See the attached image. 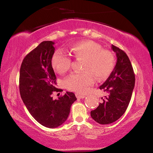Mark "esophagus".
<instances>
[{
	"label": "esophagus",
	"instance_id": "1",
	"mask_svg": "<svg viewBox=\"0 0 153 153\" xmlns=\"http://www.w3.org/2000/svg\"><path fill=\"white\" fill-rule=\"evenodd\" d=\"M76 97L77 98H85V96L84 95L80 94H79V93H76Z\"/></svg>",
	"mask_w": 153,
	"mask_h": 153
}]
</instances>
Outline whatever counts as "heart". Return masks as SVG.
Here are the masks:
<instances>
[{
  "instance_id": "obj_1",
  "label": "heart",
  "mask_w": 153,
  "mask_h": 153,
  "mask_svg": "<svg viewBox=\"0 0 153 153\" xmlns=\"http://www.w3.org/2000/svg\"><path fill=\"white\" fill-rule=\"evenodd\" d=\"M73 56L77 60L84 61L82 66L84 73L73 74L65 80V85L69 90L85 93L94 84V77L102 80L109 76L115 66V59L110 51L102 49L99 44L92 40L82 41L71 48ZM52 65L59 74L68 71L71 66V59L59 49L52 57Z\"/></svg>"
}]
</instances>
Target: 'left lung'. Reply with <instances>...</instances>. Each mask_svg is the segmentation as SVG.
Listing matches in <instances>:
<instances>
[{"label": "left lung", "instance_id": "8db88e82", "mask_svg": "<svg viewBox=\"0 0 153 153\" xmlns=\"http://www.w3.org/2000/svg\"><path fill=\"white\" fill-rule=\"evenodd\" d=\"M111 48L116 53L117 62L109 77L99 87L108 95L101 98L102 102L90 112L93 120L103 125L115 122L123 115L135 85V75L128 55L113 45Z\"/></svg>", "mask_w": 153, "mask_h": 153}]
</instances>
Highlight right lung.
I'll return each mask as SVG.
<instances>
[{
	"label": "right lung",
	"mask_w": 153,
	"mask_h": 153,
	"mask_svg": "<svg viewBox=\"0 0 153 153\" xmlns=\"http://www.w3.org/2000/svg\"><path fill=\"white\" fill-rule=\"evenodd\" d=\"M52 41H44L25 56L21 65L19 92L23 102L32 117L41 125L57 128L68 117L71 105L77 98L74 93L67 92L54 100L56 77L52 66L55 48Z\"/></svg>",
	"instance_id": "obj_1"
}]
</instances>
